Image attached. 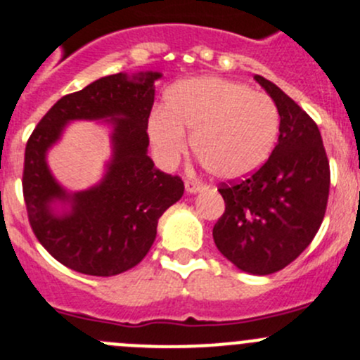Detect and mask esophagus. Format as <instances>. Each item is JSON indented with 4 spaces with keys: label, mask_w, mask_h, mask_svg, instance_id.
I'll list each match as a JSON object with an SVG mask.
<instances>
[{
    "label": "esophagus",
    "mask_w": 360,
    "mask_h": 360,
    "mask_svg": "<svg viewBox=\"0 0 360 360\" xmlns=\"http://www.w3.org/2000/svg\"><path fill=\"white\" fill-rule=\"evenodd\" d=\"M205 188H206V185L199 184V181L185 180V191L191 192V194H195V192H201V191H205Z\"/></svg>",
    "instance_id": "esophagus-1"
}]
</instances>
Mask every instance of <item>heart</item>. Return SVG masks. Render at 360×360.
I'll use <instances>...</instances> for the list:
<instances>
[{
	"mask_svg": "<svg viewBox=\"0 0 360 360\" xmlns=\"http://www.w3.org/2000/svg\"><path fill=\"white\" fill-rule=\"evenodd\" d=\"M278 129V108L268 94L217 77L176 84L166 96V110H154L148 119V134L162 161H176L187 150L188 131L199 162L224 180L261 168Z\"/></svg>",
	"mask_w": 360,
	"mask_h": 360,
	"instance_id": "1",
	"label": "heart"
}]
</instances>
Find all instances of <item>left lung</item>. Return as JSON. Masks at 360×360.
Here are the masks:
<instances>
[{
	"label": "left lung",
	"mask_w": 360,
	"mask_h": 360,
	"mask_svg": "<svg viewBox=\"0 0 360 360\" xmlns=\"http://www.w3.org/2000/svg\"><path fill=\"white\" fill-rule=\"evenodd\" d=\"M255 80L278 108V143L257 172L220 184L226 210L213 226V240L241 271L271 275L315 238L326 215L330 169L315 120L273 82L261 75Z\"/></svg>",
	"instance_id": "8db88e82"
}]
</instances>
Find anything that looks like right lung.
Segmentation results:
<instances>
[{"label": "right lung", "instance_id": "right-lung-1", "mask_svg": "<svg viewBox=\"0 0 360 360\" xmlns=\"http://www.w3.org/2000/svg\"><path fill=\"white\" fill-rule=\"evenodd\" d=\"M159 73L133 78L115 73L66 94L38 122L26 143L22 192L31 229L45 250L73 271L113 276L134 268L150 250L159 217L184 194L180 176L168 175L147 155L148 117ZM112 118L114 159L99 186L66 195L51 179L46 150L70 120ZM59 198L72 210L59 217Z\"/></svg>", "mask_w": 360, "mask_h": 360}]
</instances>
